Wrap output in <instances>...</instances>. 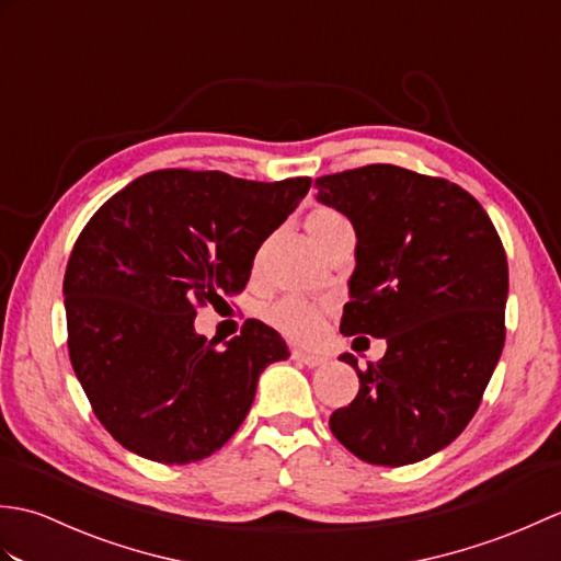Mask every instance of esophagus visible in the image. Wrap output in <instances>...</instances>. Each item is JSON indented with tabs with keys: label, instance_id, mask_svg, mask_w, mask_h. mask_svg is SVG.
Masks as SVG:
<instances>
[{
	"label": "esophagus",
	"instance_id": "esophagus-1",
	"mask_svg": "<svg viewBox=\"0 0 561 561\" xmlns=\"http://www.w3.org/2000/svg\"><path fill=\"white\" fill-rule=\"evenodd\" d=\"M291 359H294L296 364H304V366H308V368H316V366H320V364H325V362H328L323 354L306 352V350H291Z\"/></svg>",
	"mask_w": 561,
	"mask_h": 561
}]
</instances>
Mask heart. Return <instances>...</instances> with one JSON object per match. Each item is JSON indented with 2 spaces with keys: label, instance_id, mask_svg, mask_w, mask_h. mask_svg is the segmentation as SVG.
<instances>
[{
  "label": "heart",
  "instance_id": "obj_1",
  "mask_svg": "<svg viewBox=\"0 0 561 561\" xmlns=\"http://www.w3.org/2000/svg\"><path fill=\"white\" fill-rule=\"evenodd\" d=\"M347 226L350 221L344 219L340 211L328 209V207L313 209L306 217V231L313 238V243L318 248L323 245L332 233H337L340 229H347ZM260 316L270 328L282 332V335L299 342H311L320 335V332H323L325 308L306 299H299V296H282V299L262 308Z\"/></svg>",
  "mask_w": 561,
  "mask_h": 561
}]
</instances>
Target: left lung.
Masks as SVG:
<instances>
[{
  "label": "left lung",
  "instance_id": "obj_1",
  "mask_svg": "<svg viewBox=\"0 0 561 561\" xmlns=\"http://www.w3.org/2000/svg\"><path fill=\"white\" fill-rule=\"evenodd\" d=\"M356 231L342 335L386 337L356 398L330 416L340 444L400 468L446 448L478 412L502 356L508 262L492 219L446 178L371 163L316 178Z\"/></svg>",
  "mask_w": 561,
  "mask_h": 561
}]
</instances>
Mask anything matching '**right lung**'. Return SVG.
<instances>
[{"label": "right lung", "instance_id": "obj_1", "mask_svg": "<svg viewBox=\"0 0 561 561\" xmlns=\"http://www.w3.org/2000/svg\"><path fill=\"white\" fill-rule=\"evenodd\" d=\"M311 178L257 183L163 169L115 193L67 262V347L93 414L141 458L211 456L243 424L257 378L289 356L282 335L245 320L219 347L195 332L199 306L245 289L262 241Z\"/></svg>", "mask_w": 561, "mask_h": 561}]
</instances>
